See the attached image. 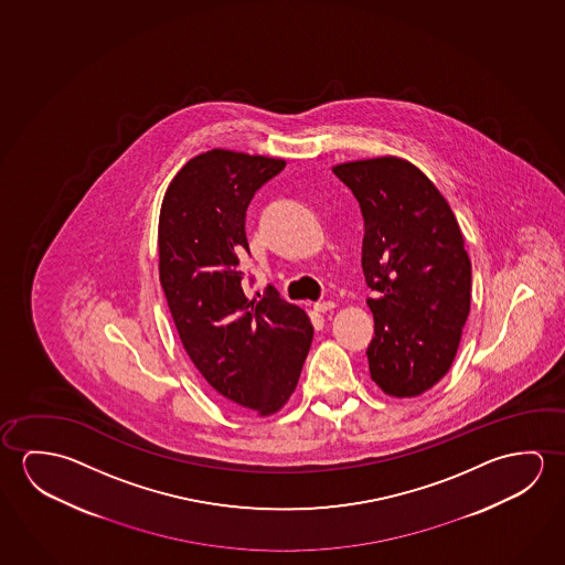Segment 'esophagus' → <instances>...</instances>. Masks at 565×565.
<instances>
[{
    "label": "esophagus",
    "mask_w": 565,
    "mask_h": 565,
    "mask_svg": "<svg viewBox=\"0 0 565 565\" xmlns=\"http://www.w3.org/2000/svg\"><path fill=\"white\" fill-rule=\"evenodd\" d=\"M333 308H335V302H318V305H313V310L320 313L332 312Z\"/></svg>",
    "instance_id": "esophagus-1"
}]
</instances>
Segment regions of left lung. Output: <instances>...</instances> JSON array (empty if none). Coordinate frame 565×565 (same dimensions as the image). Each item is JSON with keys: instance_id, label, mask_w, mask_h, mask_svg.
Returning a JSON list of instances; mask_svg holds the SVG:
<instances>
[{"instance_id": "8db88e82", "label": "left lung", "mask_w": 565, "mask_h": 565, "mask_svg": "<svg viewBox=\"0 0 565 565\" xmlns=\"http://www.w3.org/2000/svg\"><path fill=\"white\" fill-rule=\"evenodd\" d=\"M335 177L358 198L365 235L361 265L375 290L371 379L411 398L448 373L471 308V260L446 198L398 157L341 162Z\"/></svg>"}]
</instances>
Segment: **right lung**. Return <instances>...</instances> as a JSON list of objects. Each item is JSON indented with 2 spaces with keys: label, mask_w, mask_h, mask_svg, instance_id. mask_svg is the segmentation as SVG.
<instances>
[{
  "label": "right lung",
  "mask_w": 565,
  "mask_h": 565,
  "mask_svg": "<svg viewBox=\"0 0 565 565\" xmlns=\"http://www.w3.org/2000/svg\"><path fill=\"white\" fill-rule=\"evenodd\" d=\"M285 164L202 152L177 172L159 215V277L180 341L215 393L259 416L288 403L313 338L302 308L275 290L247 298L242 288L245 212Z\"/></svg>",
  "instance_id": "right-lung-1"
}]
</instances>
